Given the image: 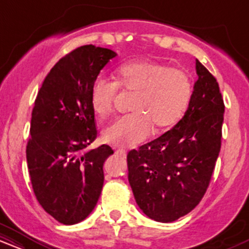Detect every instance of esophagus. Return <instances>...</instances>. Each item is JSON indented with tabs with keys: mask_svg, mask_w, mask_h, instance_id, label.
Here are the masks:
<instances>
[{
	"mask_svg": "<svg viewBox=\"0 0 249 249\" xmlns=\"http://www.w3.org/2000/svg\"><path fill=\"white\" fill-rule=\"evenodd\" d=\"M116 153L122 157H126V150H124V148H118V150L116 151Z\"/></svg>",
	"mask_w": 249,
	"mask_h": 249,
	"instance_id": "1",
	"label": "esophagus"
}]
</instances>
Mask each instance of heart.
I'll list each match as a JSON object with an SVG mask.
<instances>
[{
    "instance_id": "heart-1",
    "label": "heart",
    "mask_w": 249,
    "mask_h": 249,
    "mask_svg": "<svg viewBox=\"0 0 249 249\" xmlns=\"http://www.w3.org/2000/svg\"><path fill=\"white\" fill-rule=\"evenodd\" d=\"M118 88L136 92L133 113L119 117L103 131V139L117 146L130 147L147 138L152 125L158 130L172 126L186 112L192 82L185 71L152 61H133L117 70V81L97 78L90 102L99 118L113 111Z\"/></svg>"
}]
</instances>
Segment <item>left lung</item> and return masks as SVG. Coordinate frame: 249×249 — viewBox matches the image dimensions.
Listing matches in <instances>:
<instances>
[{
    "label": "left lung",
    "mask_w": 249,
    "mask_h": 249,
    "mask_svg": "<svg viewBox=\"0 0 249 249\" xmlns=\"http://www.w3.org/2000/svg\"><path fill=\"white\" fill-rule=\"evenodd\" d=\"M198 79L184 117L159 138L127 154L128 182L150 219L172 222L190 213L215 167L225 104L215 77L196 59Z\"/></svg>",
    "instance_id": "obj_1"
}]
</instances>
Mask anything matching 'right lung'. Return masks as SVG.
Returning <instances> with one entry per match:
<instances>
[{"mask_svg":"<svg viewBox=\"0 0 249 249\" xmlns=\"http://www.w3.org/2000/svg\"><path fill=\"white\" fill-rule=\"evenodd\" d=\"M115 51L83 45L62 57L45 77L31 113L27 162L39 205L57 221L75 225L95 208L108 145L87 151L97 137L90 93Z\"/></svg>","mask_w":249,"mask_h":249,"instance_id":"right-lung-1","label":"right lung"}]
</instances>
